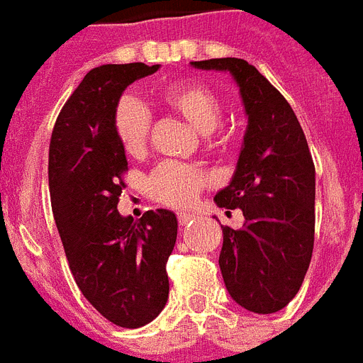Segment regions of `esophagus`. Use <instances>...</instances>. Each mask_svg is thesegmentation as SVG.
Masks as SVG:
<instances>
[{
	"mask_svg": "<svg viewBox=\"0 0 363 363\" xmlns=\"http://www.w3.org/2000/svg\"><path fill=\"white\" fill-rule=\"evenodd\" d=\"M177 218H179V223H181V225H188V223H191L196 220V216L190 214V212H179V216Z\"/></svg>",
	"mask_w": 363,
	"mask_h": 363,
	"instance_id": "1",
	"label": "esophagus"
}]
</instances>
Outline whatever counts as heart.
Listing matches in <instances>:
<instances>
[{"instance_id":"b5f03b06","label":"heart","mask_w":363,"mask_h":363,"mask_svg":"<svg viewBox=\"0 0 363 363\" xmlns=\"http://www.w3.org/2000/svg\"><path fill=\"white\" fill-rule=\"evenodd\" d=\"M158 100L167 110L186 119L196 130L211 134L214 145H225L228 135L218 130L222 123V100L199 79H175L158 89ZM113 132L121 149L128 156H140L147 149L151 115L134 99H123L113 110ZM201 167L182 162H162L147 177V194L152 201L173 208L190 207L207 186Z\"/></svg>"}]
</instances>
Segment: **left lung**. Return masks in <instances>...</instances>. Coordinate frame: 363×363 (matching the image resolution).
<instances>
[{
    "instance_id": "1",
    "label": "left lung",
    "mask_w": 363,
    "mask_h": 363,
    "mask_svg": "<svg viewBox=\"0 0 363 363\" xmlns=\"http://www.w3.org/2000/svg\"><path fill=\"white\" fill-rule=\"evenodd\" d=\"M231 72L248 128L228 188L214 201L242 208L244 225H223L220 270L231 298L253 313H276L294 298L309 268L315 238V166L293 108L248 61H191Z\"/></svg>"
}]
</instances>
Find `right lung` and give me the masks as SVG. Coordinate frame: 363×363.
<instances>
[{
    "label": "right lung",
    "instance_id": "right-lung-1",
    "mask_svg": "<svg viewBox=\"0 0 363 363\" xmlns=\"http://www.w3.org/2000/svg\"><path fill=\"white\" fill-rule=\"evenodd\" d=\"M156 70L145 63L89 70L59 111L50 141V199L70 272L91 306L123 328H140L164 309L177 240L173 212L147 211L134 222L117 211L128 162L113 110L126 85Z\"/></svg>",
    "mask_w": 363,
    "mask_h": 363
}]
</instances>
